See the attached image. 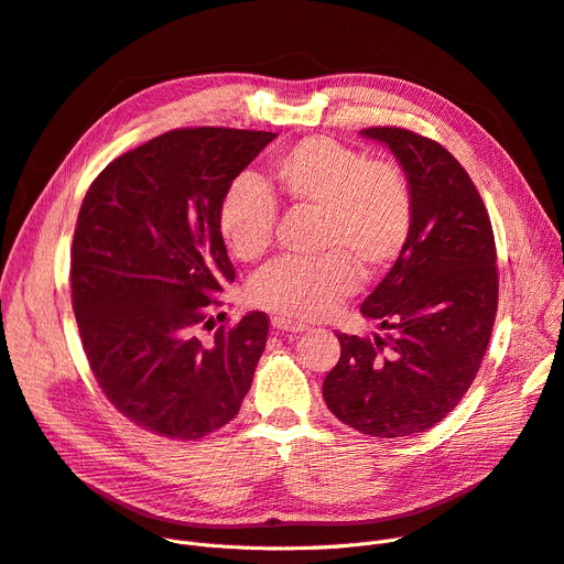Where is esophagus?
<instances>
[{
    "mask_svg": "<svg viewBox=\"0 0 564 564\" xmlns=\"http://www.w3.org/2000/svg\"><path fill=\"white\" fill-rule=\"evenodd\" d=\"M272 327H274L276 332H288V334H300V332H306V325L295 323V321H290V317H281V315H274V317H272Z\"/></svg>",
    "mask_w": 564,
    "mask_h": 564,
    "instance_id": "obj_1",
    "label": "esophagus"
}]
</instances>
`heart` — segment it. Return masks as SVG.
Wrapping results in <instances>:
<instances>
[{"label": "heart", "instance_id": "heart-1", "mask_svg": "<svg viewBox=\"0 0 564 564\" xmlns=\"http://www.w3.org/2000/svg\"><path fill=\"white\" fill-rule=\"evenodd\" d=\"M290 207L315 212L313 260H279L249 283L251 304L288 317L325 315L364 279L382 276L408 247L414 198L408 175L332 138H304L272 163ZM276 200L258 177L239 175L218 203V232L230 253L258 260L272 243Z\"/></svg>", "mask_w": 564, "mask_h": 564}]
</instances>
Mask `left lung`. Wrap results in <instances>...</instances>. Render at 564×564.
<instances>
[{
    "mask_svg": "<svg viewBox=\"0 0 564 564\" xmlns=\"http://www.w3.org/2000/svg\"><path fill=\"white\" fill-rule=\"evenodd\" d=\"M408 175V247L361 304L387 334H336L340 357L323 382L336 417L366 435L403 437L443 422L473 384L498 311L491 218L443 144L397 127L364 129Z\"/></svg>",
    "mask_w": 564,
    "mask_h": 564,
    "instance_id": "left-lung-1",
    "label": "left lung"
}]
</instances>
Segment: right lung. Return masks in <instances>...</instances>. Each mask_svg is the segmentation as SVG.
<instances>
[{"instance_id":"add662e5","label":"right lung","mask_w":564,"mask_h":564,"mask_svg":"<svg viewBox=\"0 0 564 564\" xmlns=\"http://www.w3.org/2000/svg\"><path fill=\"white\" fill-rule=\"evenodd\" d=\"M276 138L175 129L115 159L89 186L73 235L70 295L89 369L135 426L198 440L247 397L269 317L251 311L209 343L207 306L235 281L218 203Z\"/></svg>"}]
</instances>
